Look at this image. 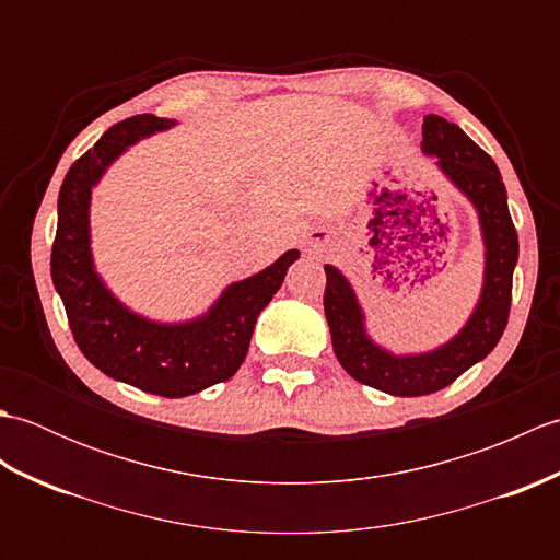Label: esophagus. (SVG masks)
<instances>
[{
	"label": "esophagus",
	"mask_w": 560,
	"mask_h": 560,
	"mask_svg": "<svg viewBox=\"0 0 560 560\" xmlns=\"http://www.w3.org/2000/svg\"><path fill=\"white\" fill-rule=\"evenodd\" d=\"M307 249H313V253H329L331 249V233L325 229H315L307 233Z\"/></svg>",
	"instance_id": "obj_1"
}]
</instances>
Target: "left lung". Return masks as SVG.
<instances>
[{"mask_svg":"<svg viewBox=\"0 0 560 560\" xmlns=\"http://www.w3.org/2000/svg\"><path fill=\"white\" fill-rule=\"evenodd\" d=\"M421 149L438 159V168L479 213L486 247L483 289L467 325L440 349L389 353L368 337L363 311L347 277L337 267H325V317L339 363L353 380L395 397L433 395L495 349L508 325L520 253L503 177L489 153L440 115L423 117Z\"/></svg>","mask_w":560,"mask_h":560,"instance_id":"8db88e82","label":"left lung"}]
</instances>
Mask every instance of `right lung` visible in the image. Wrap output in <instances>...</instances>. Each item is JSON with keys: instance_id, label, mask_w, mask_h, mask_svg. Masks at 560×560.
Returning a JSON list of instances; mask_svg holds the SVG:
<instances>
[{"instance_id": "add662e5", "label": "right lung", "mask_w": 560, "mask_h": 560, "mask_svg": "<svg viewBox=\"0 0 560 560\" xmlns=\"http://www.w3.org/2000/svg\"><path fill=\"white\" fill-rule=\"evenodd\" d=\"M173 125L168 117L135 115L113 125L71 165L59 189L50 257L52 283L81 353L108 377L159 397H187L233 377L259 313L301 257L289 249L255 277L231 283L205 315L180 325L153 323L115 299L93 267L91 189L127 147Z\"/></svg>"}]
</instances>
